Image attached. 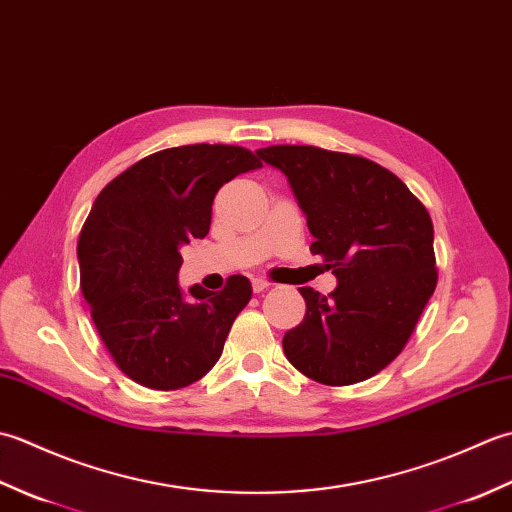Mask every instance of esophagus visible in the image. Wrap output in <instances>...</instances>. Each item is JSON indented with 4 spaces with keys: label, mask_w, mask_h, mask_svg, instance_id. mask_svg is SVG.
<instances>
[{
    "label": "esophagus",
    "mask_w": 512,
    "mask_h": 512,
    "mask_svg": "<svg viewBox=\"0 0 512 512\" xmlns=\"http://www.w3.org/2000/svg\"><path fill=\"white\" fill-rule=\"evenodd\" d=\"M270 288V281H266V279H253V292H264V290H268Z\"/></svg>",
    "instance_id": "34e87169"
}]
</instances>
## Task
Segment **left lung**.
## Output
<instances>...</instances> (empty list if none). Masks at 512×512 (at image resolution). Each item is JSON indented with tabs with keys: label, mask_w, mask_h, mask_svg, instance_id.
<instances>
[{
	"label": "left lung",
	"mask_w": 512,
	"mask_h": 512,
	"mask_svg": "<svg viewBox=\"0 0 512 512\" xmlns=\"http://www.w3.org/2000/svg\"><path fill=\"white\" fill-rule=\"evenodd\" d=\"M257 156L288 178L312 255L339 281L328 297L299 288L306 317L284 336L286 358L323 385L372 378L402 352L438 284L427 209L394 173L361 156L308 145Z\"/></svg>",
	"instance_id": "1"
}]
</instances>
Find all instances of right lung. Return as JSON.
<instances>
[{
	"instance_id": "right-lung-1",
	"label": "right lung",
	"mask_w": 512,
	"mask_h": 512,
	"mask_svg": "<svg viewBox=\"0 0 512 512\" xmlns=\"http://www.w3.org/2000/svg\"><path fill=\"white\" fill-rule=\"evenodd\" d=\"M262 167L244 147L184 145L156 151L94 200L79 237L81 290L116 365L160 391L200 380L253 295L242 275L224 290L178 284L180 248L206 237L222 184Z\"/></svg>"
}]
</instances>
